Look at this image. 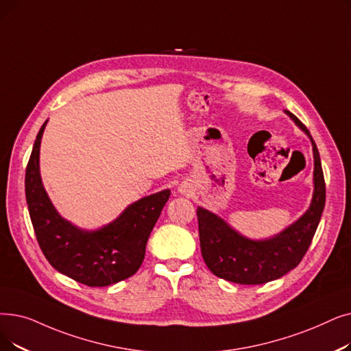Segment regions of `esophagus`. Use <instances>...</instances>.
<instances>
[{"label":"esophagus","instance_id":"obj_1","mask_svg":"<svg viewBox=\"0 0 351 351\" xmlns=\"http://www.w3.org/2000/svg\"><path fill=\"white\" fill-rule=\"evenodd\" d=\"M180 192H182V193H186L188 191H186V189H180Z\"/></svg>","mask_w":351,"mask_h":351}]
</instances>
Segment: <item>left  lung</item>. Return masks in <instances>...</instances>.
Wrapping results in <instances>:
<instances>
[{"label":"left lung","instance_id":"8db88e82","mask_svg":"<svg viewBox=\"0 0 351 351\" xmlns=\"http://www.w3.org/2000/svg\"><path fill=\"white\" fill-rule=\"evenodd\" d=\"M285 113L306 133L313 145L314 192L310 208L284 231L267 239L241 235L222 218L197 208V225L204 261L213 276L237 284L256 285L277 280L295 268L311 245L326 205V182L318 149L308 129L293 114Z\"/></svg>","mask_w":351,"mask_h":351}]
</instances>
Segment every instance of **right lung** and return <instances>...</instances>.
Here are the masks:
<instances>
[{
    "label": "right lung",
    "mask_w": 351,
    "mask_h": 351,
    "mask_svg": "<svg viewBox=\"0 0 351 351\" xmlns=\"http://www.w3.org/2000/svg\"><path fill=\"white\" fill-rule=\"evenodd\" d=\"M41 126L25 169V199L38 245L58 272L88 287H108L136 274L146 242L171 191L165 189L129 205L110 223L86 231L56 210L40 176Z\"/></svg>",
    "instance_id": "right-lung-1"
}]
</instances>
